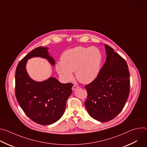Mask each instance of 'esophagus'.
<instances>
[{"label": "esophagus", "instance_id": "34e87169", "mask_svg": "<svg viewBox=\"0 0 147 147\" xmlns=\"http://www.w3.org/2000/svg\"><path fill=\"white\" fill-rule=\"evenodd\" d=\"M79 88L78 86H76V85H74V86H73V87H72V90H73V91H74V90H76V89H77V88Z\"/></svg>", "mask_w": 147, "mask_h": 147}]
</instances>
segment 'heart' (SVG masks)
I'll list each match as a JSON object with an SVG mask.
<instances>
[{"label": "heart", "mask_w": 147, "mask_h": 147, "mask_svg": "<svg viewBox=\"0 0 147 147\" xmlns=\"http://www.w3.org/2000/svg\"><path fill=\"white\" fill-rule=\"evenodd\" d=\"M56 64V70L65 81L73 78L75 71L77 79L83 84H89L97 77L102 60L100 51L96 47H77L65 51Z\"/></svg>", "instance_id": "obj_1"}]
</instances>
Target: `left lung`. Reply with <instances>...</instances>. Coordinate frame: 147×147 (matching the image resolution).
Wrapping results in <instances>:
<instances>
[{
  "label": "left lung",
  "mask_w": 147,
  "mask_h": 147,
  "mask_svg": "<svg viewBox=\"0 0 147 147\" xmlns=\"http://www.w3.org/2000/svg\"><path fill=\"white\" fill-rule=\"evenodd\" d=\"M107 59L95 80L85 86L86 108L94 119L106 122L123 109L130 90V73L125 60L105 44Z\"/></svg>",
  "instance_id": "8db88e82"
}]
</instances>
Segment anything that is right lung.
<instances>
[{"label": "right lung", "mask_w": 147, "mask_h": 147, "mask_svg": "<svg viewBox=\"0 0 147 147\" xmlns=\"http://www.w3.org/2000/svg\"><path fill=\"white\" fill-rule=\"evenodd\" d=\"M35 57L46 59L52 66L55 65L48 48L38 47L27 54L16 68V96L29 118L38 124L49 125L59 120L63 115L73 84H62L52 77L40 82L32 80L27 73L26 65L28 59Z\"/></svg>", "instance_id": "1"}]
</instances>
